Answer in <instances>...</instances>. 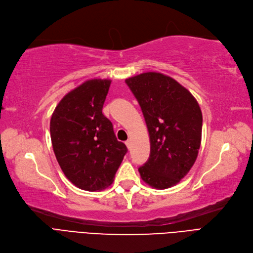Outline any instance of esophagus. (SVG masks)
Here are the masks:
<instances>
[{"mask_svg":"<svg viewBox=\"0 0 253 253\" xmlns=\"http://www.w3.org/2000/svg\"><path fill=\"white\" fill-rule=\"evenodd\" d=\"M125 144H126V146H127V148L129 149L130 148V146H131V140L130 139H128V140H126V142H125Z\"/></svg>","mask_w":253,"mask_h":253,"instance_id":"esophagus-1","label":"esophagus"}]
</instances>
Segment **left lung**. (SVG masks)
Instances as JSON below:
<instances>
[{
  "label": "left lung",
  "mask_w": 253,
  "mask_h": 253,
  "mask_svg": "<svg viewBox=\"0 0 253 253\" xmlns=\"http://www.w3.org/2000/svg\"><path fill=\"white\" fill-rule=\"evenodd\" d=\"M137 99L150 136V157L138 169L140 178L156 189L178 184L194 164L201 147L203 115L192 94L159 72L125 81Z\"/></svg>",
  "instance_id": "obj_1"
}]
</instances>
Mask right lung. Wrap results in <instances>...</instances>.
Instances as JSON below:
<instances>
[{
  "label": "right lung",
  "mask_w": 253,
  "mask_h": 253,
  "mask_svg": "<svg viewBox=\"0 0 253 253\" xmlns=\"http://www.w3.org/2000/svg\"><path fill=\"white\" fill-rule=\"evenodd\" d=\"M111 83L85 81L63 97L50 119L51 144L60 167L72 184L86 191L111 185L127 153L102 114Z\"/></svg>",
  "instance_id": "right-lung-1"
}]
</instances>
